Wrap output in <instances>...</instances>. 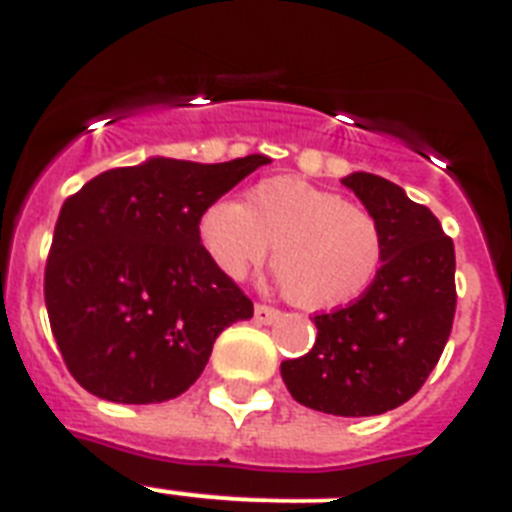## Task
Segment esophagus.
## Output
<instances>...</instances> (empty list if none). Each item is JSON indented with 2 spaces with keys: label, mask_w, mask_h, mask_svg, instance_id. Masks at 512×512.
I'll return each instance as SVG.
<instances>
[{
  "label": "esophagus",
  "mask_w": 512,
  "mask_h": 512,
  "mask_svg": "<svg viewBox=\"0 0 512 512\" xmlns=\"http://www.w3.org/2000/svg\"><path fill=\"white\" fill-rule=\"evenodd\" d=\"M253 316H256V322L259 324H272L280 319V311L272 306H266V303H256V308H253Z\"/></svg>",
  "instance_id": "1"
}]
</instances>
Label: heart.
<instances>
[{"label":"heart","instance_id":"b5f03b06","mask_svg":"<svg viewBox=\"0 0 512 512\" xmlns=\"http://www.w3.org/2000/svg\"><path fill=\"white\" fill-rule=\"evenodd\" d=\"M198 238L232 280L264 264L272 246L282 290L308 311L356 301L382 264L377 219L298 177L261 180L243 204L214 201L198 219Z\"/></svg>","mask_w":512,"mask_h":512}]
</instances>
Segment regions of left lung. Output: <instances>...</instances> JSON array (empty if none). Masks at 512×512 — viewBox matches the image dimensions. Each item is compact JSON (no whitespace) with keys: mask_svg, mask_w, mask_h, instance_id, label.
<instances>
[{"mask_svg":"<svg viewBox=\"0 0 512 512\" xmlns=\"http://www.w3.org/2000/svg\"><path fill=\"white\" fill-rule=\"evenodd\" d=\"M382 232V266L358 301L316 314L306 356L282 361L295 400L332 416H379L437 366L455 316V248L439 219L371 172L342 177Z\"/></svg>","mask_w":512,"mask_h":512,"instance_id":"8db88e82","label":"left lung"}]
</instances>
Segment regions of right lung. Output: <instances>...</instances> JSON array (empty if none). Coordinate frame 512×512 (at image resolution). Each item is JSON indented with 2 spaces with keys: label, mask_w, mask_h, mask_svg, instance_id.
<instances>
[{
  "label": "right lung",
  "mask_w": 512,
  "mask_h": 512,
  "mask_svg": "<svg viewBox=\"0 0 512 512\" xmlns=\"http://www.w3.org/2000/svg\"><path fill=\"white\" fill-rule=\"evenodd\" d=\"M269 164L154 156L88 180L59 211L44 272L57 348L75 382L112 403H164L196 382L253 303L198 238L206 206Z\"/></svg>",
  "instance_id": "right-lung-1"
}]
</instances>
